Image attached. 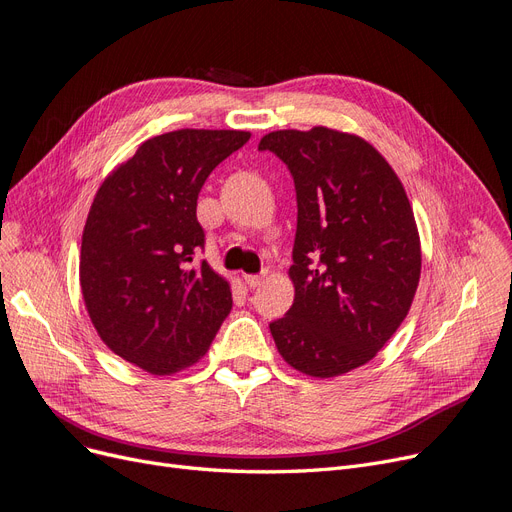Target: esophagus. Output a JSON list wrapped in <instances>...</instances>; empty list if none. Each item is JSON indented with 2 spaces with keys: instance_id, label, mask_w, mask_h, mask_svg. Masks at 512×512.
<instances>
[{
  "instance_id": "1",
  "label": "esophagus",
  "mask_w": 512,
  "mask_h": 512,
  "mask_svg": "<svg viewBox=\"0 0 512 512\" xmlns=\"http://www.w3.org/2000/svg\"><path fill=\"white\" fill-rule=\"evenodd\" d=\"M263 282V278L261 276H255V274H249V276H244V285L246 287H251V289H255V287H259Z\"/></svg>"
}]
</instances>
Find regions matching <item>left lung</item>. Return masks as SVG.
<instances>
[{"mask_svg":"<svg viewBox=\"0 0 512 512\" xmlns=\"http://www.w3.org/2000/svg\"><path fill=\"white\" fill-rule=\"evenodd\" d=\"M291 170L297 234L287 316L270 323L287 365L310 377L367 365L405 320L422 272L401 179L363 137L327 126L259 141Z\"/></svg>","mask_w":512,"mask_h":512,"instance_id":"8db88e82","label":"left lung"}]
</instances>
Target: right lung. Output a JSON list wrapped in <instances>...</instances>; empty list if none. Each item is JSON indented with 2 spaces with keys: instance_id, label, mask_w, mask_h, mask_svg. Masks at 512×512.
<instances>
[{
  "instance_id": "obj_1",
  "label": "right lung",
  "mask_w": 512,
  "mask_h": 512,
  "mask_svg": "<svg viewBox=\"0 0 512 512\" xmlns=\"http://www.w3.org/2000/svg\"><path fill=\"white\" fill-rule=\"evenodd\" d=\"M251 132L183 128L147 139L105 177L82 234L80 287L94 329L124 361L173 375L232 310L230 282L198 263V194Z\"/></svg>"
}]
</instances>
